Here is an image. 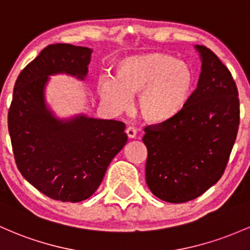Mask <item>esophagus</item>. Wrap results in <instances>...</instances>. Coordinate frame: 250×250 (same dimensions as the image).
I'll list each match as a JSON object with an SVG mask.
<instances>
[{"instance_id": "esophagus-1", "label": "esophagus", "mask_w": 250, "mask_h": 250, "mask_svg": "<svg viewBox=\"0 0 250 250\" xmlns=\"http://www.w3.org/2000/svg\"><path fill=\"white\" fill-rule=\"evenodd\" d=\"M125 134H127V136L129 139H134L136 136V129L134 127H128L125 129Z\"/></svg>"}]
</instances>
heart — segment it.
Instances as JSON below:
<instances>
[{"label":"heart","mask_w":250,"mask_h":250,"mask_svg":"<svg viewBox=\"0 0 250 250\" xmlns=\"http://www.w3.org/2000/svg\"><path fill=\"white\" fill-rule=\"evenodd\" d=\"M101 98L116 110L130 105L138 95V111L147 122L174 119L190 102L194 89L191 67L167 53H146L121 59L114 77L98 79Z\"/></svg>","instance_id":"b5f03b06"}]
</instances>
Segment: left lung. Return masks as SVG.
<instances>
[{
	"label": "left lung",
	"mask_w": 250,
	"mask_h": 250,
	"mask_svg": "<svg viewBox=\"0 0 250 250\" xmlns=\"http://www.w3.org/2000/svg\"><path fill=\"white\" fill-rule=\"evenodd\" d=\"M202 72L190 102L174 119L144 128L146 183L168 203H185L223 175L240 125L236 83L219 58L197 46Z\"/></svg>",
	"instance_id": "obj_1"
}]
</instances>
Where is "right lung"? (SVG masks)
<instances>
[{
    "label": "right lung",
    "instance_id": "obj_1",
    "mask_svg": "<svg viewBox=\"0 0 250 250\" xmlns=\"http://www.w3.org/2000/svg\"><path fill=\"white\" fill-rule=\"evenodd\" d=\"M91 49L48 45L15 82L8 130L20 173L41 193L60 202H82L95 193L114 156L127 142L125 123L81 116L62 122L46 110L47 76L84 78Z\"/></svg>",
    "mask_w": 250,
    "mask_h": 250
}]
</instances>
